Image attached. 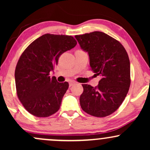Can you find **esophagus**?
Listing matches in <instances>:
<instances>
[{
	"label": "esophagus",
	"instance_id": "obj_1",
	"mask_svg": "<svg viewBox=\"0 0 150 150\" xmlns=\"http://www.w3.org/2000/svg\"><path fill=\"white\" fill-rule=\"evenodd\" d=\"M75 84H76V82H75V81H70V82H69V86L70 87H72V86L75 85Z\"/></svg>",
	"mask_w": 150,
	"mask_h": 150
}]
</instances>
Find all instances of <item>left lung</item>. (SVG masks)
<instances>
[{"mask_svg": "<svg viewBox=\"0 0 150 150\" xmlns=\"http://www.w3.org/2000/svg\"><path fill=\"white\" fill-rule=\"evenodd\" d=\"M75 37L89 55L90 68L101 76L97 87L82 85L81 108L93 116H107L118 109L128 92L130 64L128 53L119 42L104 32H93Z\"/></svg>", "mask_w": 150, "mask_h": 150, "instance_id": "1", "label": "left lung"}]
</instances>
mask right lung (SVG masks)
Wrapping results in <instances>:
<instances>
[{
	"mask_svg": "<svg viewBox=\"0 0 150 150\" xmlns=\"http://www.w3.org/2000/svg\"><path fill=\"white\" fill-rule=\"evenodd\" d=\"M76 44L71 36L46 34L22 53L15 68V85L19 99L31 114L48 117L58 111L69 84L58 82L49 73L62 53Z\"/></svg>",
	"mask_w": 150,
	"mask_h": 150,
	"instance_id": "obj_1",
	"label": "right lung"
}]
</instances>
